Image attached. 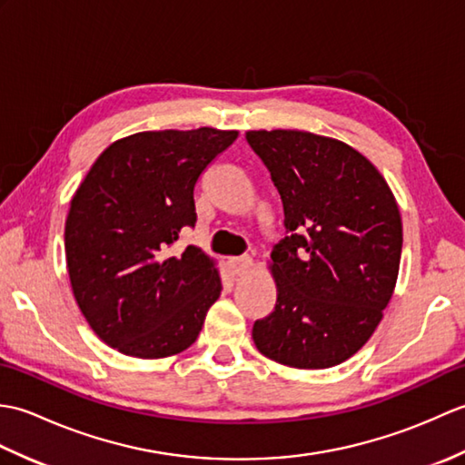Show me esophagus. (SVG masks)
Masks as SVG:
<instances>
[{
	"mask_svg": "<svg viewBox=\"0 0 465 465\" xmlns=\"http://www.w3.org/2000/svg\"><path fill=\"white\" fill-rule=\"evenodd\" d=\"M252 268V258L250 255H242V258H233L232 260V273L233 275H242Z\"/></svg>",
	"mask_w": 465,
	"mask_h": 465,
	"instance_id": "1",
	"label": "esophagus"
}]
</instances>
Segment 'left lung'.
<instances>
[{
	"instance_id": "8db88e82",
	"label": "left lung",
	"mask_w": 465,
	"mask_h": 465,
	"mask_svg": "<svg viewBox=\"0 0 465 465\" xmlns=\"http://www.w3.org/2000/svg\"><path fill=\"white\" fill-rule=\"evenodd\" d=\"M288 235L272 252L278 302L253 323L265 358L323 370L363 348L398 282L401 217L388 182L351 145L300 130L248 132Z\"/></svg>"
}]
</instances>
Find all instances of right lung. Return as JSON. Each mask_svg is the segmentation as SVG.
Listing matches in <instances>:
<instances>
[{"instance_id":"obj_1","label":"right lung","mask_w":465,"mask_h":465,"mask_svg":"<svg viewBox=\"0 0 465 465\" xmlns=\"http://www.w3.org/2000/svg\"><path fill=\"white\" fill-rule=\"evenodd\" d=\"M235 130L142 132L114 142L72 197L65 262L74 298L97 338L142 360L190 348L222 282L212 258L187 245L193 190Z\"/></svg>"}]
</instances>
